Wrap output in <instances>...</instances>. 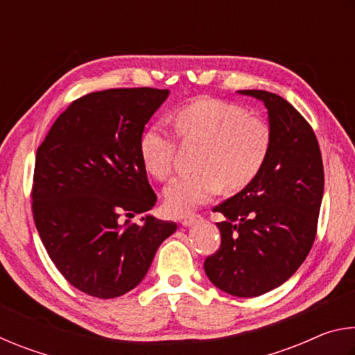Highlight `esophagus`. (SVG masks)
Here are the masks:
<instances>
[{
	"label": "esophagus",
	"mask_w": 355,
	"mask_h": 355,
	"mask_svg": "<svg viewBox=\"0 0 355 355\" xmlns=\"http://www.w3.org/2000/svg\"><path fill=\"white\" fill-rule=\"evenodd\" d=\"M200 220H202V216L194 213V214L184 216V218L182 219V224L188 227V225H194V224H197V222H200Z\"/></svg>",
	"instance_id": "esophagus-1"
}]
</instances>
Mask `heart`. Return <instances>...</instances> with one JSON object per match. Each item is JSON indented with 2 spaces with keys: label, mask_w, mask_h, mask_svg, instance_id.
I'll list each match as a JSON object with an SVG mask.
<instances>
[{
  "label": "heart",
  "mask_w": 355,
  "mask_h": 355,
  "mask_svg": "<svg viewBox=\"0 0 355 355\" xmlns=\"http://www.w3.org/2000/svg\"><path fill=\"white\" fill-rule=\"evenodd\" d=\"M175 123L184 141L202 144L194 172L167 184L166 205L173 214H186L207 203L225 186L236 191L260 175L271 153L272 131L266 120L244 106L225 100L200 98L180 107ZM175 144L164 125L155 123L139 139L144 169L156 180L169 178Z\"/></svg>",
  "instance_id": "heart-1"
}]
</instances>
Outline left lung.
I'll use <instances>...</instances> for the list:
<instances>
[{"instance_id": "1", "label": "left lung", "mask_w": 355, "mask_h": 355, "mask_svg": "<svg viewBox=\"0 0 355 355\" xmlns=\"http://www.w3.org/2000/svg\"><path fill=\"white\" fill-rule=\"evenodd\" d=\"M268 107L272 146L254 182L213 208L220 245L203 263L214 286L238 297L274 290L297 271L318 230L324 167L311 125L280 95L239 91Z\"/></svg>"}]
</instances>
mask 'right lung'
Listing matches in <instances>:
<instances>
[{
  "instance_id": "obj_1",
  "label": "right lung",
  "mask_w": 355,
  "mask_h": 355,
  "mask_svg": "<svg viewBox=\"0 0 355 355\" xmlns=\"http://www.w3.org/2000/svg\"><path fill=\"white\" fill-rule=\"evenodd\" d=\"M169 91L106 89L71 101L37 148L33 216L58 271L76 290L112 299L146 277L172 220L155 207L139 155L144 127Z\"/></svg>"
}]
</instances>
